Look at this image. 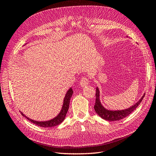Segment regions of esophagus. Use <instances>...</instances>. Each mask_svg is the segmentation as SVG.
<instances>
[{
	"instance_id": "1",
	"label": "esophagus",
	"mask_w": 156,
	"mask_h": 156,
	"mask_svg": "<svg viewBox=\"0 0 156 156\" xmlns=\"http://www.w3.org/2000/svg\"><path fill=\"white\" fill-rule=\"evenodd\" d=\"M88 84V78L87 77H83L81 79V81H80V85H81L82 87H84L87 86Z\"/></svg>"
}]
</instances>
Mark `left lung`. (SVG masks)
<instances>
[{
	"instance_id": "left-lung-1",
	"label": "left lung",
	"mask_w": 156,
	"mask_h": 156,
	"mask_svg": "<svg viewBox=\"0 0 156 156\" xmlns=\"http://www.w3.org/2000/svg\"><path fill=\"white\" fill-rule=\"evenodd\" d=\"M96 103L94 105V110L96 112L97 114L100 116L103 119L108 120V121H116L121 119H123L124 118L129 115L131 113L134 111L136 107L142 101L143 99L144 96V94L142 96L140 100L136 102L135 105H132L131 107L123 110H117V111H112L108 110L102 105L100 99V90H99L98 87H96Z\"/></svg>"
}]
</instances>
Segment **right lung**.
<instances>
[{"label":"right lung","mask_w":156,"mask_h":156,"mask_svg":"<svg viewBox=\"0 0 156 156\" xmlns=\"http://www.w3.org/2000/svg\"><path fill=\"white\" fill-rule=\"evenodd\" d=\"M73 91L72 88H70L66 92V94L64 99L62 107L61 108L60 112L58 113V115L57 116L53 118V119H51L49 120H46V121H36V120L30 119L29 117L26 116L22 112H21V115L24 117H25L27 120H29L30 122H31L32 123L42 127H51L58 126V124L62 123V122L64 121V120L65 119L66 116L68 111L69 109L70 99L73 95Z\"/></svg>","instance_id":"obj_1"}]
</instances>
